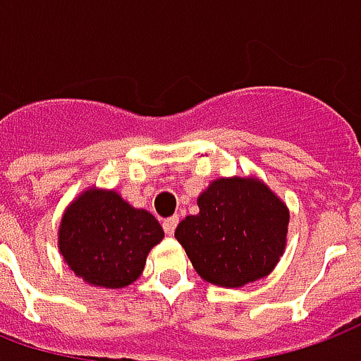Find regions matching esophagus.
Wrapping results in <instances>:
<instances>
[{
    "label": "esophagus",
    "mask_w": 361,
    "mask_h": 361,
    "mask_svg": "<svg viewBox=\"0 0 361 361\" xmlns=\"http://www.w3.org/2000/svg\"><path fill=\"white\" fill-rule=\"evenodd\" d=\"M178 225V217L177 215H173V217H167V219L163 221V228H165V233L169 236L175 235V228Z\"/></svg>",
    "instance_id": "obj_1"
}]
</instances>
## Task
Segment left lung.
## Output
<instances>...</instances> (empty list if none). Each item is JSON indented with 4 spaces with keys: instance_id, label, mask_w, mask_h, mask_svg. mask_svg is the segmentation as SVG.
<instances>
[{
    "instance_id": "8db88e82",
    "label": "left lung",
    "mask_w": 361,
    "mask_h": 361,
    "mask_svg": "<svg viewBox=\"0 0 361 361\" xmlns=\"http://www.w3.org/2000/svg\"><path fill=\"white\" fill-rule=\"evenodd\" d=\"M200 213L175 231L200 277L238 288L269 275L286 246L288 209L259 178H217L198 196Z\"/></svg>"
}]
</instances>
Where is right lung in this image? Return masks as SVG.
Here are the masks:
<instances>
[{
	"label": "right lung",
	"mask_w": 361,
	"mask_h": 361,
	"mask_svg": "<svg viewBox=\"0 0 361 361\" xmlns=\"http://www.w3.org/2000/svg\"><path fill=\"white\" fill-rule=\"evenodd\" d=\"M163 240V228L115 190L82 192L63 213L59 252L84 283L123 288L140 277L146 257Z\"/></svg>",
	"instance_id": "1"
}]
</instances>
